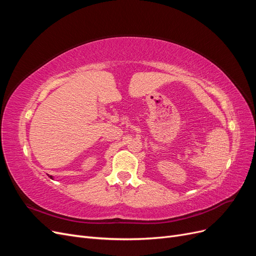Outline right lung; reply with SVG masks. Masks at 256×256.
Returning <instances> with one entry per match:
<instances>
[{
    "label": "right lung",
    "instance_id": "obj_1",
    "mask_svg": "<svg viewBox=\"0 0 256 256\" xmlns=\"http://www.w3.org/2000/svg\"><path fill=\"white\" fill-rule=\"evenodd\" d=\"M50 177H51V176H50Z\"/></svg>",
    "mask_w": 256,
    "mask_h": 256
}]
</instances>
